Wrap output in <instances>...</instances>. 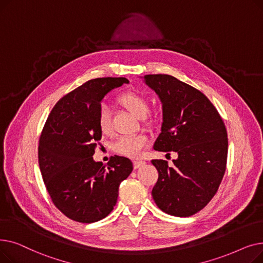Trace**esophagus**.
<instances>
[{"label":"esophagus","mask_w":263,"mask_h":263,"mask_svg":"<svg viewBox=\"0 0 263 263\" xmlns=\"http://www.w3.org/2000/svg\"><path fill=\"white\" fill-rule=\"evenodd\" d=\"M144 164H145V161H141V160H135V161H133V166H134L135 170L141 167V166H143Z\"/></svg>","instance_id":"34e87169"}]
</instances>
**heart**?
<instances>
[{
	"mask_svg": "<svg viewBox=\"0 0 263 263\" xmlns=\"http://www.w3.org/2000/svg\"><path fill=\"white\" fill-rule=\"evenodd\" d=\"M118 102L137 118H143L148 113V100L144 95L140 92H123L118 97ZM148 120H151V117H149ZM98 124L102 133L109 134L112 132V122H110L109 112L105 106H101L99 109ZM149 136L145 133L122 136L114 144V150L117 154L124 157L140 158L146 147L149 145Z\"/></svg>",
	"mask_w": 263,
	"mask_h": 263,
	"instance_id": "b5f03b06",
	"label": "heart"
}]
</instances>
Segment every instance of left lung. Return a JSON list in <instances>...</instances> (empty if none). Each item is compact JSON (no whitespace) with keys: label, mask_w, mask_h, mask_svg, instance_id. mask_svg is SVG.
Here are the masks:
<instances>
[{"label":"left lung","mask_w":263,"mask_h":263,"mask_svg":"<svg viewBox=\"0 0 263 263\" xmlns=\"http://www.w3.org/2000/svg\"><path fill=\"white\" fill-rule=\"evenodd\" d=\"M145 82L163 104L162 132L154 148L178 154L172 166L165 160L151 161L159 172L151 194L163 212L191 216L210 202L222 182L228 154L225 123L205 95L175 77L147 74Z\"/></svg>","instance_id":"8db88e82"}]
</instances>
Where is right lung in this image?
<instances>
[{
  "mask_svg": "<svg viewBox=\"0 0 263 263\" xmlns=\"http://www.w3.org/2000/svg\"><path fill=\"white\" fill-rule=\"evenodd\" d=\"M126 78H98L65 95L41 131L38 163L54 205L79 223H93L114 209L118 189L133 170L130 159L114 156L106 165L92 156L102 132L98 113L103 97Z\"/></svg>",
  "mask_w": 263,
  "mask_h": 263,
  "instance_id": "right-lung-1",
  "label": "right lung"
}]
</instances>
